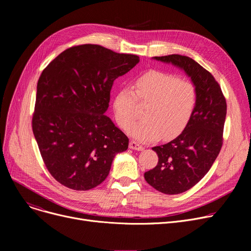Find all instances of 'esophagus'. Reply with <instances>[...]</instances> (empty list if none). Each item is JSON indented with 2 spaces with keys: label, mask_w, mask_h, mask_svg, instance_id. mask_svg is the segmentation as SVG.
<instances>
[{
  "label": "esophagus",
  "mask_w": 251,
  "mask_h": 251,
  "mask_svg": "<svg viewBox=\"0 0 251 251\" xmlns=\"http://www.w3.org/2000/svg\"><path fill=\"white\" fill-rule=\"evenodd\" d=\"M129 148L132 149V150H135V151H143L144 150V148L142 146H140L139 143H137L136 141H133V140L130 141Z\"/></svg>",
  "instance_id": "34e87169"
}]
</instances>
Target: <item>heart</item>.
<instances>
[{
    "instance_id": "1",
    "label": "heart",
    "mask_w": 251,
    "mask_h": 251,
    "mask_svg": "<svg viewBox=\"0 0 251 251\" xmlns=\"http://www.w3.org/2000/svg\"><path fill=\"white\" fill-rule=\"evenodd\" d=\"M119 89L114 100L116 120L126 129L137 117V100L149 103L146 119L131 126L128 133L141 142L170 140L185 129L197 104L196 86L187 79L151 70L139 76L134 84Z\"/></svg>"
}]
</instances>
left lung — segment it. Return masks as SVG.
Segmentation results:
<instances>
[{
    "label": "left lung",
    "mask_w": 251,
    "mask_h": 251,
    "mask_svg": "<svg viewBox=\"0 0 251 251\" xmlns=\"http://www.w3.org/2000/svg\"><path fill=\"white\" fill-rule=\"evenodd\" d=\"M153 59L185 71L199 94L194 113L185 129L172 141L152 148L159 162L144 173L147 182L157 191L179 194L199 183L220 153L227 103L215 77L191 58L169 55Z\"/></svg>",
    "instance_id": "obj_1"
}]
</instances>
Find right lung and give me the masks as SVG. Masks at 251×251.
Returning <instances> with one entry per match:
<instances>
[{
    "mask_svg": "<svg viewBox=\"0 0 251 251\" xmlns=\"http://www.w3.org/2000/svg\"><path fill=\"white\" fill-rule=\"evenodd\" d=\"M139 57L99 45L69 48L39 76L32 131L43 161L62 185L95 188L108 177L129 139L104 113L115 79Z\"/></svg>",
    "mask_w": 251,
    "mask_h": 251,
    "instance_id": "right-lung-1",
    "label": "right lung"
}]
</instances>
